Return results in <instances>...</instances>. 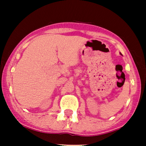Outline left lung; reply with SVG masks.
Wrapping results in <instances>:
<instances>
[{
	"mask_svg": "<svg viewBox=\"0 0 146 146\" xmlns=\"http://www.w3.org/2000/svg\"><path fill=\"white\" fill-rule=\"evenodd\" d=\"M120 54H121V53H120Z\"/></svg>",
	"mask_w": 146,
	"mask_h": 146,
	"instance_id": "8db88e82",
	"label": "left lung"
}]
</instances>
